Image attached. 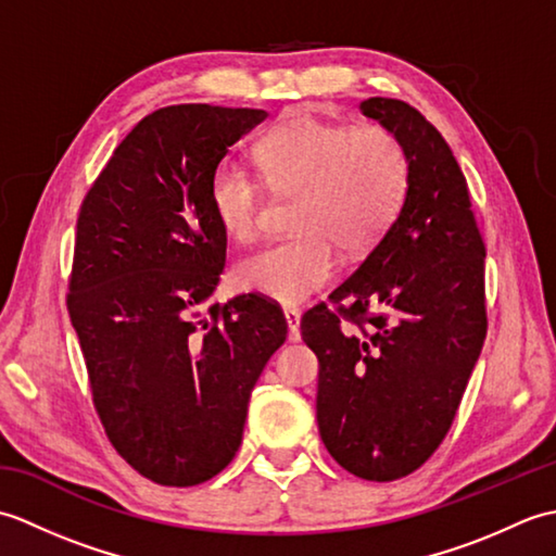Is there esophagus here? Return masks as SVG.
Returning <instances> with one entry per match:
<instances>
[{
	"mask_svg": "<svg viewBox=\"0 0 556 556\" xmlns=\"http://www.w3.org/2000/svg\"><path fill=\"white\" fill-rule=\"evenodd\" d=\"M285 317L289 325V341H299L301 339V311L293 308V305H287Z\"/></svg>",
	"mask_w": 556,
	"mask_h": 556,
	"instance_id": "esophagus-1",
	"label": "esophagus"
}]
</instances>
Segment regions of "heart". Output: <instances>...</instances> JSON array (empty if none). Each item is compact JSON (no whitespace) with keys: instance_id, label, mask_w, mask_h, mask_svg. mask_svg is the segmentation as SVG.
Wrapping results in <instances>:
<instances>
[{"instance_id":"1","label":"heart","mask_w":556,"mask_h":556,"mask_svg":"<svg viewBox=\"0 0 556 556\" xmlns=\"http://www.w3.org/2000/svg\"><path fill=\"white\" fill-rule=\"evenodd\" d=\"M255 176L222 162L207 184L212 217L231 241H251L260 227L263 186L293 195V233L265 243L233 269L236 285L279 303H299L337 269V245L361 255L382 239L406 203L410 160L401 138L380 124L291 116L253 146Z\"/></svg>"}]
</instances>
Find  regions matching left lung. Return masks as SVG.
Returning a JSON list of instances; mask_svg holds the SVG:
<instances>
[{
  "mask_svg": "<svg viewBox=\"0 0 556 556\" xmlns=\"http://www.w3.org/2000/svg\"><path fill=\"white\" fill-rule=\"evenodd\" d=\"M361 112L410 160L406 203L358 269L313 305L301 337L320 363L317 428L341 468L389 482L418 470L456 418L488 334L485 243L442 134L392 98Z\"/></svg>",
  "mask_w": 556,
  "mask_h": 556,
  "instance_id": "left-lung-1",
  "label": "left lung"
}]
</instances>
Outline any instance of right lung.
Masks as SVG:
<instances>
[{"label":"right lung","mask_w":556,"mask_h":556,"mask_svg":"<svg viewBox=\"0 0 556 556\" xmlns=\"http://www.w3.org/2000/svg\"><path fill=\"white\" fill-rule=\"evenodd\" d=\"M265 110L172 104L140 119L83 198L66 308L108 440L167 488L215 478L241 446L248 399L287 339L277 303L207 305L227 233L207 184Z\"/></svg>","instance_id":"1"}]
</instances>
